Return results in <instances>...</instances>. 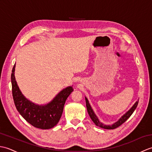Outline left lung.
Instances as JSON below:
<instances>
[{"mask_svg":"<svg viewBox=\"0 0 152 152\" xmlns=\"http://www.w3.org/2000/svg\"><path fill=\"white\" fill-rule=\"evenodd\" d=\"M85 99H86V102L87 110H88V112L90 116V118H91V120L93 121V123H94V124L96 126H98V127H99L105 129H114L117 128L119 127V126L122 125L125 121H127V119L130 118V116L134 112L135 109L137 108L138 103V101L133 104V106L131 108V109L129 110V111L126 112L124 115H123L119 119V120L118 121H116L115 123L113 124L112 125H104V124H102V123H101L99 121V119H98V117L95 114L94 111L93 110V109L91 108V105H90V104H89L88 99H87L86 97H85Z\"/></svg>","mask_w":152,"mask_h":152,"instance_id":"left-lung-1","label":"left lung"}]
</instances>
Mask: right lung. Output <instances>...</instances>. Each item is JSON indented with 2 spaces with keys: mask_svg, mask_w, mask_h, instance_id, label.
I'll use <instances>...</instances> for the list:
<instances>
[{
  "mask_svg": "<svg viewBox=\"0 0 152 152\" xmlns=\"http://www.w3.org/2000/svg\"><path fill=\"white\" fill-rule=\"evenodd\" d=\"M15 67V64L12 69L11 81L13 99L18 111L25 120L34 127L41 129L53 128L58 124L62 115L64 103L74 90L72 86L63 89L46 104H34L25 98L19 89L14 75Z\"/></svg>",
  "mask_w": 152,
  "mask_h": 152,
  "instance_id": "obj_1",
  "label": "right lung"
}]
</instances>
